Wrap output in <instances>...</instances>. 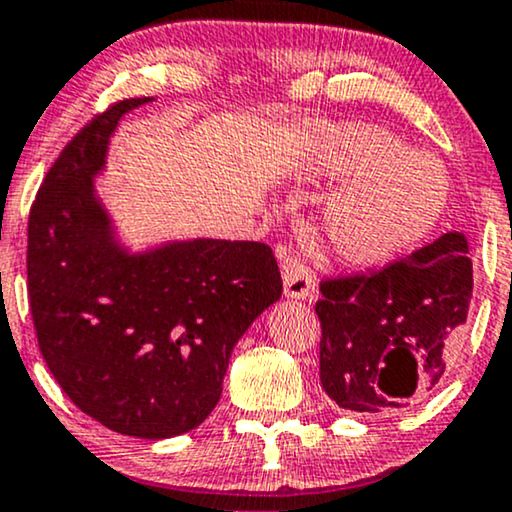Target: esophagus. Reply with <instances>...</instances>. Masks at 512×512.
Segmentation results:
<instances>
[{"mask_svg":"<svg viewBox=\"0 0 512 512\" xmlns=\"http://www.w3.org/2000/svg\"><path fill=\"white\" fill-rule=\"evenodd\" d=\"M276 255L281 257L283 293H286V298H310L312 291H315V276L305 267V262L295 257L291 248H279Z\"/></svg>","mask_w":512,"mask_h":512,"instance_id":"1","label":"esophagus"}]
</instances>
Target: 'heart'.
<instances>
[{
	"instance_id": "heart-1",
	"label": "heart",
	"mask_w": 512,
	"mask_h": 512,
	"mask_svg": "<svg viewBox=\"0 0 512 512\" xmlns=\"http://www.w3.org/2000/svg\"><path fill=\"white\" fill-rule=\"evenodd\" d=\"M322 166L331 178L353 181L324 209V233L331 250L355 267H377L415 248L451 197L439 159L379 126L336 131Z\"/></svg>"
}]
</instances>
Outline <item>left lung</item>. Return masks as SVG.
I'll list each match as a JSON object with an SVG mask.
<instances>
[{
  "label": "left lung",
  "mask_w": 512,
  "mask_h": 512,
  "mask_svg": "<svg viewBox=\"0 0 512 512\" xmlns=\"http://www.w3.org/2000/svg\"><path fill=\"white\" fill-rule=\"evenodd\" d=\"M467 252V238L451 231L377 272L319 283V379L338 408H405L432 391L470 310Z\"/></svg>",
  "instance_id": "left-lung-1"
}]
</instances>
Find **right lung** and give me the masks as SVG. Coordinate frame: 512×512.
<instances>
[{"instance_id":"1","label":"right lung","mask_w":512,"mask_h":512,"mask_svg":"<svg viewBox=\"0 0 512 512\" xmlns=\"http://www.w3.org/2000/svg\"><path fill=\"white\" fill-rule=\"evenodd\" d=\"M73 135L28 219V295L61 391L112 432L171 439L207 420L238 338L281 298L279 264L255 240H174L131 252L95 193L121 116Z\"/></svg>"}]
</instances>
